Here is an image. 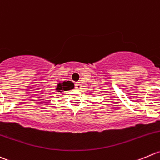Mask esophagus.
<instances>
[{"label": "esophagus", "instance_id": "1", "mask_svg": "<svg viewBox=\"0 0 160 160\" xmlns=\"http://www.w3.org/2000/svg\"><path fill=\"white\" fill-rule=\"evenodd\" d=\"M75 88L76 89H81L82 88V84H81L80 82H77L75 83Z\"/></svg>", "mask_w": 160, "mask_h": 160}]
</instances>
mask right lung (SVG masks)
Segmentation results:
<instances>
[{
    "label": "right lung",
    "mask_w": 160,
    "mask_h": 160,
    "mask_svg": "<svg viewBox=\"0 0 160 160\" xmlns=\"http://www.w3.org/2000/svg\"><path fill=\"white\" fill-rule=\"evenodd\" d=\"M75 85L74 83L71 81H64V82H59L58 84V87L56 88L57 92H62L64 91H68V90H70L74 88Z\"/></svg>",
    "instance_id": "1"
}]
</instances>
